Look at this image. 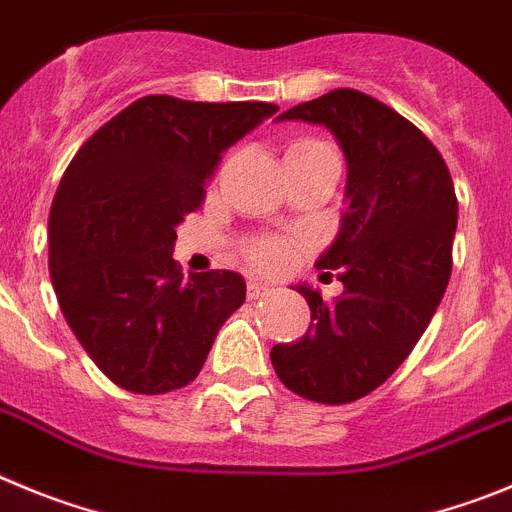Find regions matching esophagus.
Listing matches in <instances>:
<instances>
[{
    "label": "esophagus",
    "mask_w": 512,
    "mask_h": 512,
    "mask_svg": "<svg viewBox=\"0 0 512 512\" xmlns=\"http://www.w3.org/2000/svg\"><path fill=\"white\" fill-rule=\"evenodd\" d=\"M247 296H250L252 301H257V298L270 296V288L262 283H257V280H250V283H247Z\"/></svg>",
    "instance_id": "obj_1"
}]
</instances>
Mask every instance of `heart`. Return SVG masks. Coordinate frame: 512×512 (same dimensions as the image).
I'll list each match as a JSON object with an SVG mask.
<instances>
[{
    "instance_id": "heart-1",
    "label": "heart",
    "mask_w": 512,
    "mask_h": 512,
    "mask_svg": "<svg viewBox=\"0 0 512 512\" xmlns=\"http://www.w3.org/2000/svg\"><path fill=\"white\" fill-rule=\"evenodd\" d=\"M290 257V247L285 245L283 239H260L250 247V260L252 265H257L260 270H278L280 265H285Z\"/></svg>"
}]
</instances>
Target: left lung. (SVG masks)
Segmentation results:
<instances>
[{"mask_svg":"<svg viewBox=\"0 0 512 512\" xmlns=\"http://www.w3.org/2000/svg\"><path fill=\"white\" fill-rule=\"evenodd\" d=\"M275 122L319 124L347 158L339 232L316 267L339 270L344 290L324 301L293 285L311 308L298 342L275 344L280 382L316 403L372 393L411 354L444 298L457 232V196L441 153L418 127L354 89L298 104Z\"/></svg>","mask_w":512,"mask_h":512,"instance_id":"8db88e82","label":"left lung"}]
</instances>
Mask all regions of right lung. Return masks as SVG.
<instances>
[{"label": "right lung", "mask_w": 512, "mask_h": 512, "mask_svg": "<svg viewBox=\"0 0 512 512\" xmlns=\"http://www.w3.org/2000/svg\"><path fill=\"white\" fill-rule=\"evenodd\" d=\"M278 112L265 101L145 96L81 145L55 191L48 267L68 326L114 385L142 395L199 375L245 278H183L176 229L234 142Z\"/></svg>", "instance_id": "1"}]
</instances>
